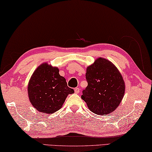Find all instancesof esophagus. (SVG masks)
Returning <instances> with one entry per match:
<instances>
[{
	"instance_id": "34e87169",
	"label": "esophagus",
	"mask_w": 152,
	"mask_h": 152,
	"mask_svg": "<svg viewBox=\"0 0 152 152\" xmlns=\"http://www.w3.org/2000/svg\"><path fill=\"white\" fill-rule=\"evenodd\" d=\"M74 92H75L76 93H78L79 92H80V88H74Z\"/></svg>"
}]
</instances>
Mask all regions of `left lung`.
Masks as SVG:
<instances>
[{
	"instance_id": "obj_1",
	"label": "left lung",
	"mask_w": 152,
	"mask_h": 152,
	"mask_svg": "<svg viewBox=\"0 0 152 152\" xmlns=\"http://www.w3.org/2000/svg\"><path fill=\"white\" fill-rule=\"evenodd\" d=\"M86 79L88 86L81 98L91 112L109 114L119 106L125 93V83L114 64L99 57L86 67Z\"/></svg>"
}]
</instances>
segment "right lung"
<instances>
[{
    "label": "right lung",
    "mask_w": 152,
    "mask_h": 152,
    "mask_svg": "<svg viewBox=\"0 0 152 152\" xmlns=\"http://www.w3.org/2000/svg\"><path fill=\"white\" fill-rule=\"evenodd\" d=\"M59 68L42 63L34 72L28 85V95L38 112L51 114L60 110L69 94L74 93L59 75Z\"/></svg>",
    "instance_id": "add662e5"
}]
</instances>
